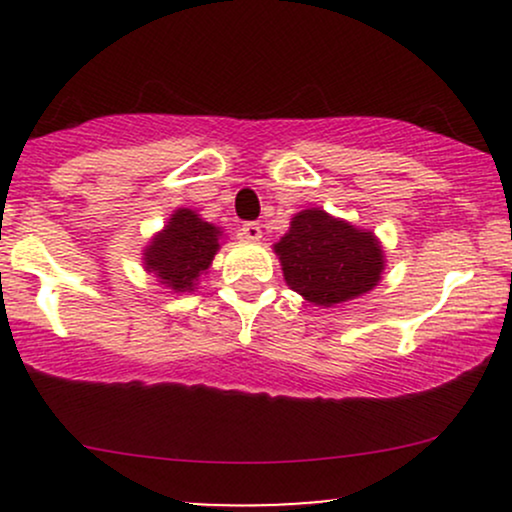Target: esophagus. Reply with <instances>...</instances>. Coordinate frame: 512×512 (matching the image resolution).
<instances>
[{
  "mask_svg": "<svg viewBox=\"0 0 512 512\" xmlns=\"http://www.w3.org/2000/svg\"><path fill=\"white\" fill-rule=\"evenodd\" d=\"M240 236H243L245 240H250V243H257V240L262 238V226L255 221L243 223V228H240Z\"/></svg>",
  "mask_w": 512,
  "mask_h": 512,
  "instance_id": "esophagus-1",
  "label": "esophagus"
}]
</instances>
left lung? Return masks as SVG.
<instances>
[{"mask_svg":"<svg viewBox=\"0 0 512 512\" xmlns=\"http://www.w3.org/2000/svg\"><path fill=\"white\" fill-rule=\"evenodd\" d=\"M274 252L286 284L322 308L366 296L383 279L385 252L378 236L320 207L293 214Z\"/></svg>","mask_w":512,"mask_h":512,"instance_id":"left-lung-1","label":"left lung"}]
</instances>
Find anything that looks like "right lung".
Returning a JSON list of instances; mask_svg holds the SVG:
<instances>
[{"label": "right lung", "mask_w": 512, "mask_h": 512, "mask_svg": "<svg viewBox=\"0 0 512 512\" xmlns=\"http://www.w3.org/2000/svg\"><path fill=\"white\" fill-rule=\"evenodd\" d=\"M221 238V228L204 221L195 209H175L142 250L144 269L173 293L195 291L199 276L207 274L221 250Z\"/></svg>", "instance_id": "add662e5"}]
</instances>
